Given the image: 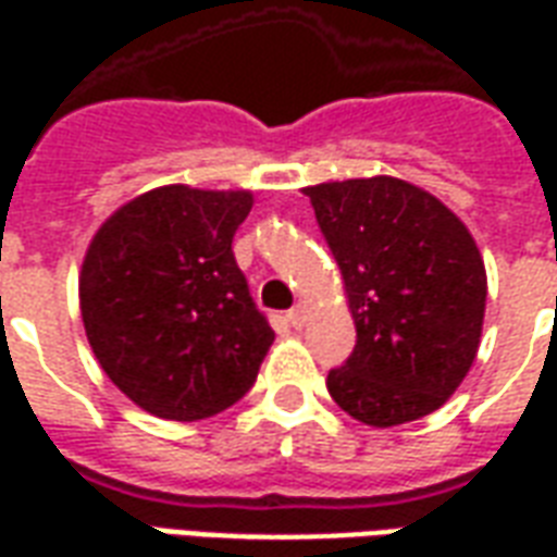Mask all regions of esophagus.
<instances>
[{
    "label": "esophagus",
    "instance_id": "obj_1",
    "mask_svg": "<svg viewBox=\"0 0 557 557\" xmlns=\"http://www.w3.org/2000/svg\"><path fill=\"white\" fill-rule=\"evenodd\" d=\"M289 324L295 331H300L304 324H307V304H295L289 310Z\"/></svg>",
    "mask_w": 557,
    "mask_h": 557
}]
</instances>
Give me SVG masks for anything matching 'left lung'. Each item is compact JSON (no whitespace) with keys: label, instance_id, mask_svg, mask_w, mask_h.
Returning a JSON list of instances; mask_svg holds the SVG:
<instances>
[{"label":"left lung","instance_id":"obj_1","mask_svg":"<svg viewBox=\"0 0 557 557\" xmlns=\"http://www.w3.org/2000/svg\"><path fill=\"white\" fill-rule=\"evenodd\" d=\"M304 191L357 324V345L331 369L327 393L374 428L440 410L481 342L487 271L475 238L448 206L395 176Z\"/></svg>","mask_w":557,"mask_h":557}]
</instances>
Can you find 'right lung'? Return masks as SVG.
Wrapping results in <instances>:
<instances>
[{"label":"right lung","mask_w":557,"mask_h":557,"mask_svg":"<svg viewBox=\"0 0 557 557\" xmlns=\"http://www.w3.org/2000/svg\"><path fill=\"white\" fill-rule=\"evenodd\" d=\"M250 206V191L162 185L121 206L90 242L85 333L102 372L147 413L209 419L257 381L274 331L233 257Z\"/></svg>","instance_id":"right-lung-1"}]
</instances>
